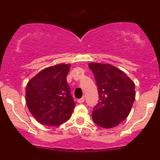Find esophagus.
<instances>
[{
	"label": "esophagus",
	"instance_id": "34e87169",
	"mask_svg": "<svg viewBox=\"0 0 160 160\" xmlns=\"http://www.w3.org/2000/svg\"><path fill=\"white\" fill-rule=\"evenodd\" d=\"M84 101H85V98H79V99H78V103H80V104H81V103H83L84 102Z\"/></svg>",
	"mask_w": 160,
	"mask_h": 160
}]
</instances>
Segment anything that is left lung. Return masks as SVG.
I'll return each instance as SVG.
<instances>
[{
  "instance_id": "left-lung-1",
  "label": "left lung",
  "mask_w": 160,
  "mask_h": 160,
  "mask_svg": "<svg viewBox=\"0 0 160 160\" xmlns=\"http://www.w3.org/2000/svg\"><path fill=\"white\" fill-rule=\"evenodd\" d=\"M88 65L94 73L99 95V101L92 112L93 121L101 128H114L131 112L135 98V83L112 65Z\"/></svg>"
}]
</instances>
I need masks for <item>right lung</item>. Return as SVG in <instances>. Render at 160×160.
<instances>
[{"label":"right lung","mask_w":160,"mask_h":160,"mask_svg":"<svg viewBox=\"0 0 160 160\" xmlns=\"http://www.w3.org/2000/svg\"><path fill=\"white\" fill-rule=\"evenodd\" d=\"M70 68V64L63 63L49 66L28 82L25 101L38 122L57 127L71 117L75 102L66 82Z\"/></svg>","instance_id":"1"}]
</instances>
